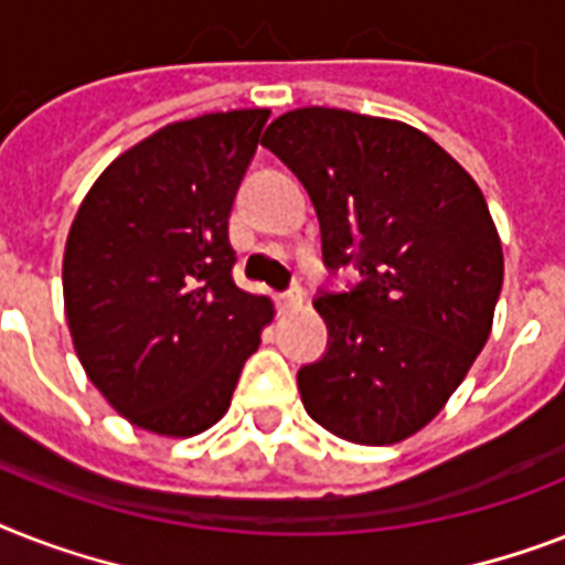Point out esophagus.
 <instances>
[{
    "mask_svg": "<svg viewBox=\"0 0 565 565\" xmlns=\"http://www.w3.org/2000/svg\"><path fill=\"white\" fill-rule=\"evenodd\" d=\"M301 301H305V290H301V287H290V290L278 296V305H281V310L301 308Z\"/></svg>",
    "mask_w": 565,
    "mask_h": 565,
    "instance_id": "esophagus-1",
    "label": "esophagus"
}]
</instances>
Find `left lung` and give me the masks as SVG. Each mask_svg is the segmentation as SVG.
Instances as JSON below:
<instances>
[{
    "label": "left lung",
    "instance_id": "1",
    "mask_svg": "<svg viewBox=\"0 0 565 565\" xmlns=\"http://www.w3.org/2000/svg\"><path fill=\"white\" fill-rule=\"evenodd\" d=\"M317 207L331 273L319 290L328 349L299 370L310 419L361 446L425 428L487 343L504 255L487 199L428 135L395 119L299 108L264 131Z\"/></svg>",
    "mask_w": 565,
    "mask_h": 565
}]
</instances>
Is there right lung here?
<instances>
[{
    "mask_svg": "<svg viewBox=\"0 0 565 565\" xmlns=\"http://www.w3.org/2000/svg\"><path fill=\"white\" fill-rule=\"evenodd\" d=\"M269 110L172 122L122 152L75 213L64 310L78 361L110 407L161 437L228 411L273 319L234 284L228 216Z\"/></svg>",
    "mask_w": 565,
    "mask_h": 565,
    "instance_id": "obj_1",
    "label": "right lung"
}]
</instances>
